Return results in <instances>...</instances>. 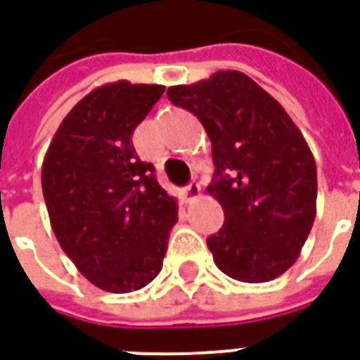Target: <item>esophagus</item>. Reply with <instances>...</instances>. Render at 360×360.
Returning <instances> with one entry per match:
<instances>
[{"instance_id": "34e87169", "label": "esophagus", "mask_w": 360, "mask_h": 360, "mask_svg": "<svg viewBox=\"0 0 360 360\" xmlns=\"http://www.w3.org/2000/svg\"><path fill=\"white\" fill-rule=\"evenodd\" d=\"M201 195V188H199L198 182H191L186 190H184V198H186V201L188 203H191V201H195V199Z\"/></svg>"}]
</instances>
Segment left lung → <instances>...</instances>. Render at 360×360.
I'll return each instance as SVG.
<instances>
[{"label": "left lung", "instance_id": "1", "mask_svg": "<svg viewBox=\"0 0 360 360\" xmlns=\"http://www.w3.org/2000/svg\"><path fill=\"white\" fill-rule=\"evenodd\" d=\"M174 105L209 134L214 178L209 195L224 224L207 238L226 276L259 284L297 261L316 217V162L284 107L240 70H219L190 86H170Z\"/></svg>", "mask_w": 360, "mask_h": 360}]
</instances>
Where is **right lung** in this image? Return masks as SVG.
<instances>
[{
  "label": "right lung",
  "instance_id": "obj_1",
  "mask_svg": "<svg viewBox=\"0 0 360 360\" xmlns=\"http://www.w3.org/2000/svg\"><path fill=\"white\" fill-rule=\"evenodd\" d=\"M165 86L103 84L70 109L41 165V191L63 251L99 290L128 293L162 269L176 199L132 143Z\"/></svg>",
  "mask_w": 360,
  "mask_h": 360
}]
</instances>
